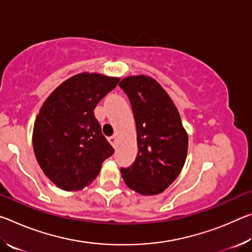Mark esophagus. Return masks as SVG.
<instances>
[{
    "label": "esophagus",
    "instance_id": "esophagus-1",
    "mask_svg": "<svg viewBox=\"0 0 252 252\" xmlns=\"http://www.w3.org/2000/svg\"><path fill=\"white\" fill-rule=\"evenodd\" d=\"M109 140V142L112 144L113 147H116V143H117V136L116 135H112V136H110V138L108 139Z\"/></svg>",
    "mask_w": 252,
    "mask_h": 252
}]
</instances>
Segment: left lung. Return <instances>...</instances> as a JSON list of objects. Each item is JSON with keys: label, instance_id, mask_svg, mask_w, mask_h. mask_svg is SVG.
I'll return each instance as SVG.
<instances>
[{"label": "left lung", "instance_id": "left-lung-1", "mask_svg": "<svg viewBox=\"0 0 252 252\" xmlns=\"http://www.w3.org/2000/svg\"><path fill=\"white\" fill-rule=\"evenodd\" d=\"M119 87L130 100L138 140L134 162L121 168L123 180L144 195L163 192L187 158L188 134L180 114L163 88L147 75L127 76Z\"/></svg>", "mask_w": 252, "mask_h": 252}]
</instances>
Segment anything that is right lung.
I'll list each match as a JSON object with an SVG mask.
<instances>
[{"label":"right lung","instance_id":"right-lung-1","mask_svg":"<svg viewBox=\"0 0 252 252\" xmlns=\"http://www.w3.org/2000/svg\"><path fill=\"white\" fill-rule=\"evenodd\" d=\"M120 79L80 73L51 93L37 114L33 149L45 176L59 188L76 191L94 180L114 153L94 117L96 104Z\"/></svg>","mask_w":252,"mask_h":252}]
</instances>
